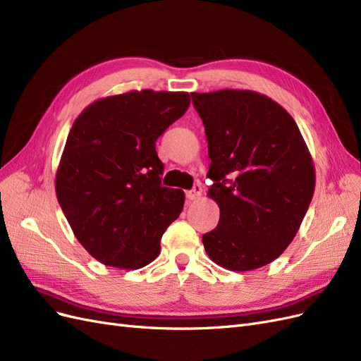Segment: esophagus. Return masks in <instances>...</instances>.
Segmentation results:
<instances>
[{
	"mask_svg": "<svg viewBox=\"0 0 361 361\" xmlns=\"http://www.w3.org/2000/svg\"><path fill=\"white\" fill-rule=\"evenodd\" d=\"M201 193H202V186L200 183H195L193 188L186 192V198L188 201H195L201 197Z\"/></svg>",
	"mask_w": 361,
	"mask_h": 361,
	"instance_id": "esophagus-1",
	"label": "esophagus"
}]
</instances>
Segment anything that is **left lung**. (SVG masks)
Returning <instances> with one entry per match:
<instances>
[{"label": "left lung", "instance_id": "8db88e82", "mask_svg": "<svg viewBox=\"0 0 361 361\" xmlns=\"http://www.w3.org/2000/svg\"><path fill=\"white\" fill-rule=\"evenodd\" d=\"M212 160L209 197L219 224L202 235L205 252L225 269L269 264L290 245L312 202L314 166L293 118L252 90L190 94Z\"/></svg>", "mask_w": 361, "mask_h": 361}]
</instances>
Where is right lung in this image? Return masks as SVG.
I'll list each match as a JSON object with an SVG mask.
<instances>
[{
    "instance_id": "1",
    "label": "right lung",
    "mask_w": 361,
    "mask_h": 361,
    "mask_svg": "<svg viewBox=\"0 0 361 361\" xmlns=\"http://www.w3.org/2000/svg\"><path fill=\"white\" fill-rule=\"evenodd\" d=\"M190 104L188 92L133 90L92 102L72 126L56 175L61 210L106 266L139 269L160 252L184 193L161 186L156 140Z\"/></svg>"
}]
</instances>
